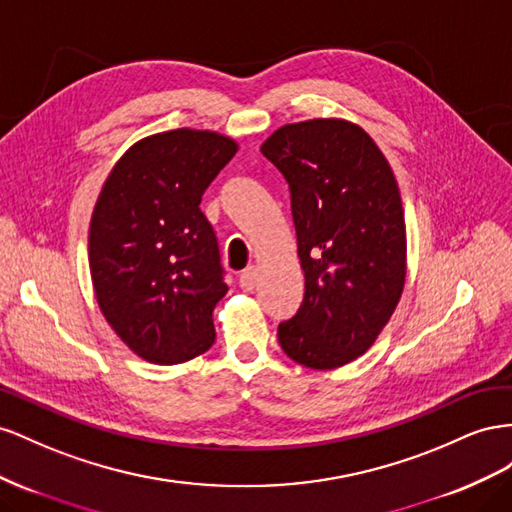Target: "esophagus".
Here are the masks:
<instances>
[{
	"label": "esophagus",
	"mask_w": 512,
	"mask_h": 512,
	"mask_svg": "<svg viewBox=\"0 0 512 512\" xmlns=\"http://www.w3.org/2000/svg\"><path fill=\"white\" fill-rule=\"evenodd\" d=\"M257 268L255 266H251V268H246L242 274H240V287L244 289V291H253L255 289V285H257Z\"/></svg>",
	"instance_id": "1"
}]
</instances>
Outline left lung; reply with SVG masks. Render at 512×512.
Wrapping results in <instances>:
<instances>
[{"label":"left lung","instance_id":"8db88e82","mask_svg":"<svg viewBox=\"0 0 512 512\" xmlns=\"http://www.w3.org/2000/svg\"><path fill=\"white\" fill-rule=\"evenodd\" d=\"M261 154L289 184L304 300L279 326L283 352L328 371L362 356L401 300L407 233L397 178L358 124H285Z\"/></svg>","mask_w":512,"mask_h":512}]
</instances>
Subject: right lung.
<instances>
[{"instance_id": "add662e5", "label": "right lung", "mask_w": 512, "mask_h": 512, "mask_svg": "<svg viewBox=\"0 0 512 512\" xmlns=\"http://www.w3.org/2000/svg\"><path fill=\"white\" fill-rule=\"evenodd\" d=\"M238 143L214 130L143 137L100 188L90 223V274L107 324L139 358L188 362L212 347V311L227 294L201 195Z\"/></svg>"}]
</instances>
